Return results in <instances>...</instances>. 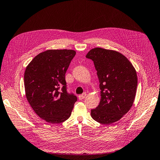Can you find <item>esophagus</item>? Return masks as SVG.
I'll return each instance as SVG.
<instances>
[{
  "instance_id": "esophagus-1",
  "label": "esophagus",
  "mask_w": 160,
  "mask_h": 160,
  "mask_svg": "<svg viewBox=\"0 0 160 160\" xmlns=\"http://www.w3.org/2000/svg\"><path fill=\"white\" fill-rule=\"evenodd\" d=\"M86 96H87V93L86 92H84L83 94H82V95H80L79 96H78V98H79V99H83L84 98H86Z\"/></svg>"
}]
</instances>
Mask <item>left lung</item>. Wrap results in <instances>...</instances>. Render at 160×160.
Wrapping results in <instances>:
<instances>
[{
    "instance_id": "left-lung-1",
    "label": "left lung",
    "mask_w": 160,
    "mask_h": 160,
    "mask_svg": "<svg viewBox=\"0 0 160 160\" xmlns=\"http://www.w3.org/2000/svg\"><path fill=\"white\" fill-rule=\"evenodd\" d=\"M86 57L94 62L101 90L99 104L91 110V117L99 123H113L128 113L134 102L138 84L136 69L115 50L95 48Z\"/></svg>"
}]
</instances>
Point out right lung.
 I'll use <instances>...</instances> for the list:
<instances>
[{
  "instance_id": "add662e5",
  "label": "right lung",
  "mask_w": 160,
  "mask_h": 160,
  "mask_svg": "<svg viewBox=\"0 0 160 160\" xmlns=\"http://www.w3.org/2000/svg\"><path fill=\"white\" fill-rule=\"evenodd\" d=\"M76 51L48 50L32 59L24 72L26 97L38 116L60 123L71 116L76 95L67 91L65 73Z\"/></svg>"
}]
</instances>
